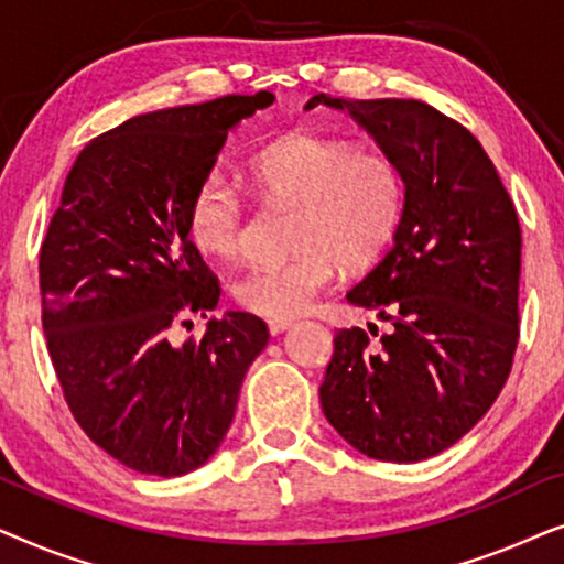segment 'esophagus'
Wrapping results in <instances>:
<instances>
[{
  "mask_svg": "<svg viewBox=\"0 0 564 564\" xmlns=\"http://www.w3.org/2000/svg\"><path fill=\"white\" fill-rule=\"evenodd\" d=\"M267 326H269V334L280 336V334H284V330H288V328L295 326V321H269Z\"/></svg>",
  "mask_w": 564,
  "mask_h": 564,
  "instance_id": "obj_1",
  "label": "esophagus"
}]
</instances>
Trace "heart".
Returning a JSON list of instances; mask_svg holds the SVG:
<instances>
[{
	"label": "heart",
	"instance_id": "heart-1",
	"mask_svg": "<svg viewBox=\"0 0 564 564\" xmlns=\"http://www.w3.org/2000/svg\"><path fill=\"white\" fill-rule=\"evenodd\" d=\"M269 199L297 205L288 261H267L234 284L243 311L272 321L307 313L338 274L365 269L388 249L403 215V180L380 153L311 133L282 138L251 161ZM189 238L207 257L236 259L246 238V199L223 174L199 182L187 213Z\"/></svg>",
	"mask_w": 564,
	"mask_h": 564
}]
</instances>
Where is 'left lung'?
Segmentation results:
<instances>
[{"label":"left lung","instance_id":"left-lung-1","mask_svg":"<svg viewBox=\"0 0 564 564\" xmlns=\"http://www.w3.org/2000/svg\"><path fill=\"white\" fill-rule=\"evenodd\" d=\"M403 180L392 249L346 300L390 323L380 344L341 328L321 384L354 449L411 465L457 444L496 403L519 344L521 228L480 141L419 99H341Z\"/></svg>","mask_w":564,"mask_h":564}]
</instances>
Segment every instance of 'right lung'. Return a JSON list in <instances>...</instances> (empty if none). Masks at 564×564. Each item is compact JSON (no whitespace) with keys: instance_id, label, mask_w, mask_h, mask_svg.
<instances>
[{"instance_id":"add662e5","label":"right lung","mask_w":564,"mask_h":564,"mask_svg":"<svg viewBox=\"0 0 564 564\" xmlns=\"http://www.w3.org/2000/svg\"><path fill=\"white\" fill-rule=\"evenodd\" d=\"M272 91L138 115L84 145L41 249L43 330L64 398L99 449L180 477L218 452L267 323L228 311L174 344L220 288L187 213L228 133Z\"/></svg>"}]
</instances>
